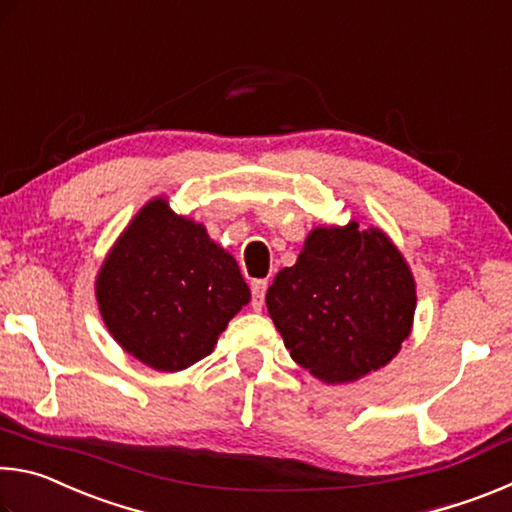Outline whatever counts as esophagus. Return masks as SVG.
<instances>
[{"label": "esophagus", "mask_w": 512, "mask_h": 512, "mask_svg": "<svg viewBox=\"0 0 512 512\" xmlns=\"http://www.w3.org/2000/svg\"><path fill=\"white\" fill-rule=\"evenodd\" d=\"M266 289H268V280H253V284H250V291H253V309L255 311H262Z\"/></svg>", "instance_id": "1"}]
</instances>
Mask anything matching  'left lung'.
Instances as JSON below:
<instances>
[{
	"label": "left lung",
	"instance_id": "1",
	"mask_svg": "<svg viewBox=\"0 0 512 512\" xmlns=\"http://www.w3.org/2000/svg\"><path fill=\"white\" fill-rule=\"evenodd\" d=\"M266 307L291 359L327 384L384 368L409 339L415 280L379 228L309 232L298 262L282 268Z\"/></svg>",
	"mask_w": 512,
	"mask_h": 512
}]
</instances>
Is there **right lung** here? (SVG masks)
<instances>
[{"instance_id":"right-lung-1","label":"right lung","mask_w":512,"mask_h":512,"mask_svg":"<svg viewBox=\"0 0 512 512\" xmlns=\"http://www.w3.org/2000/svg\"><path fill=\"white\" fill-rule=\"evenodd\" d=\"M250 289L228 250L205 225L171 212L167 198L146 203L97 275L103 323L146 366L178 372L214 350Z\"/></svg>"}]
</instances>
